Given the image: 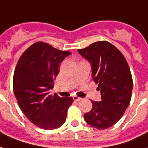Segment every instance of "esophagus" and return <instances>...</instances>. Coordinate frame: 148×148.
<instances>
[{
  "instance_id": "esophagus-1",
  "label": "esophagus",
  "mask_w": 148,
  "mask_h": 148,
  "mask_svg": "<svg viewBox=\"0 0 148 148\" xmlns=\"http://www.w3.org/2000/svg\"><path fill=\"white\" fill-rule=\"evenodd\" d=\"M73 99H74V100L75 101H80V100H82V98H80V97H77V96H74L73 97Z\"/></svg>"
}]
</instances>
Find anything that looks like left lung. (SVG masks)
<instances>
[{"label":"left lung","mask_w":148,"mask_h":148,"mask_svg":"<svg viewBox=\"0 0 148 148\" xmlns=\"http://www.w3.org/2000/svg\"><path fill=\"white\" fill-rule=\"evenodd\" d=\"M77 51L92 65V78L101 95L100 101H92V110L84 118L95 128L107 129L119 121L131 100L129 65L121 52L107 41L95 42Z\"/></svg>","instance_id":"8db88e82"}]
</instances>
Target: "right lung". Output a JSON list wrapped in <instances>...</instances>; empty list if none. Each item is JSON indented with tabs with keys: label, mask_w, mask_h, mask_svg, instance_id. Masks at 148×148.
<instances>
[{
	"label": "right lung",
	"mask_w": 148,
	"mask_h": 148,
	"mask_svg": "<svg viewBox=\"0 0 148 148\" xmlns=\"http://www.w3.org/2000/svg\"><path fill=\"white\" fill-rule=\"evenodd\" d=\"M70 54L48 43L37 42L18 61L13 77L14 95L25 116L41 129L51 130L61 127L74 101L71 97L49 95L60 63Z\"/></svg>",
	"instance_id": "1"
}]
</instances>
